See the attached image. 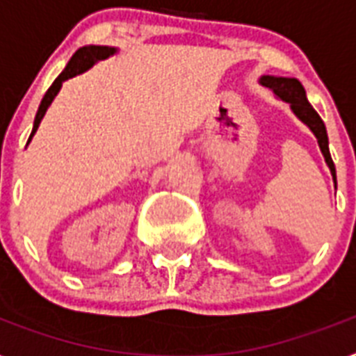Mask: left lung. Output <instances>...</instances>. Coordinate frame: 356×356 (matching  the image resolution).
Returning a JSON list of instances; mask_svg holds the SVG:
<instances>
[{"label": "left lung", "mask_w": 356, "mask_h": 356, "mask_svg": "<svg viewBox=\"0 0 356 356\" xmlns=\"http://www.w3.org/2000/svg\"><path fill=\"white\" fill-rule=\"evenodd\" d=\"M259 83L268 88L274 93V97L287 102L291 106V111L296 115V117L302 120L305 126H307L313 135L318 140L320 152H322L323 159H325V164L331 170V175H333L334 188H337V172H334L333 159H331V153H329V138L327 131H325V124L322 122V118L314 108L309 104L307 95H305V89L300 83V80L296 78H287V76H273V74H263L259 78Z\"/></svg>", "instance_id": "obj_1"}]
</instances>
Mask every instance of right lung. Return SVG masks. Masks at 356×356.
<instances>
[{
    "label": "right lung",
    "instance_id": "1",
    "mask_svg": "<svg viewBox=\"0 0 356 356\" xmlns=\"http://www.w3.org/2000/svg\"><path fill=\"white\" fill-rule=\"evenodd\" d=\"M118 49L117 47H108V45H86V47H80L76 53L73 54V58L69 60V63L65 65L62 73L58 74V78L53 82V86L47 89V93L43 95L42 102H40V108H38L36 118H34V126L33 131H31V137H29L27 144L31 143V138L34 137V133H36L38 126L42 122V118L45 117V113H47L49 106L53 104V100L56 98V95L60 93V89H62V83L69 78H74L78 74L86 73L88 69H91L97 62L100 60H108L109 56L113 54H117Z\"/></svg>",
    "mask_w": 356,
    "mask_h": 356
}]
</instances>
